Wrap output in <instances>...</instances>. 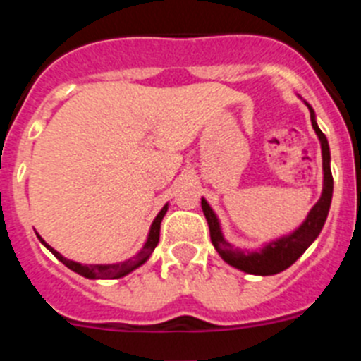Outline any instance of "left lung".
Segmentation results:
<instances>
[{"label":"left lung","instance_id":"left-lung-1","mask_svg":"<svg viewBox=\"0 0 361 361\" xmlns=\"http://www.w3.org/2000/svg\"><path fill=\"white\" fill-rule=\"evenodd\" d=\"M307 104V103H305ZM309 111H311V124L314 132H317L318 139H320L322 146V164H324V190H322V197L312 209L309 212L307 219L302 222L298 229H295L293 233L286 235V237H280L276 240L269 242L264 247L257 251H242L238 247H233L228 240L222 235V229H220L219 219H216L215 212L209 208L208 200L202 199V212L206 215L209 226V237H212L213 245H215L216 253L222 257L224 262H228L229 266L237 267V269L244 271V273H250V275H276L280 271L288 269L289 266L298 260L304 251L307 250L312 242L317 240V237L320 235L322 228L325 224V219H327V213L331 208V199H333V173H331V152H329V142H327V137L322 133V130L318 128L317 124V116H314V110L307 104Z\"/></svg>","mask_w":361,"mask_h":361}]
</instances>
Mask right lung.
<instances>
[{
	"mask_svg": "<svg viewBox=\"0 0 361 361\" xmlns=\"http://www.w3.org/2000/svg\"><path fill=\"white\" fill-rule=\"evenodd\" d=\"M166 212H168V204H166L164 208L159 212V215L155 216V220H153L152 228H149V233H148V240L145 242V245H142V250L139 251V253L135 255L133 258H130V260H124V262H119V264H92V266H82V264L79 262H73V260H68V258H65L63 255L57 253L54 247H50L47 242L43 240V238L39 237V240L43 242L44 247L47 250L52 251L54 255H56L57 260H61L63 264H65L68 269L75 271L78 275L85 276V279H92V280H97V279H121V276L128 275V273H132L133 269H137L139 266H142V264L146 262L149 258V255L153 253V250H155V245L159 244V235H161V222L162 219H164Z\"/></svg>",
	"mask_w": 361,
	"mask_h": 361,
	"instance_id": "obj_1",
	"label": "right lung"
}]
</instances>
